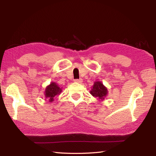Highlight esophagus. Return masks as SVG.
<instances>
[{"instance_id": "34e87169", "label": "esophagus", "mask_w": 156, "mask_h": 156, "mask_svg": "<svg viewBox=\"0 0 156 156\" xmlns=\"http://www.w3.org/2000/svg\"><path fill=\"white\" fill-rule=\"evenodd\" d=\"M74 82H77V83H82V78L76 79V80H74Z\"/></svg>"}]
</instances>
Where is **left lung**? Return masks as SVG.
Returning a JSON list of instances; mask_svg holds the SVG:
<instances>
[{
    "mask_svg": "<svg viewBox=\"0 0 156 156\" xmlns=\"http://www.w3.org/2000/svg\"><path fill=\"white\" fill-rule=\"evenodd\" d=\"M108 90L103 84L100 81H97L92 86L90 94L94 97H97L100 100H104L105 97L107 95Z\"/></svg>",
    "mask_w": 156,
    "mask_h": 156,
    "instance_id": "left-lung-1",
    "label": "left lung"
}]
</instances>
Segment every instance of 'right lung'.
<instances>
[{"instance_id":"add662e5","label":"right lung","mask_w":156,"mask_h":156,"mask_svg":"<svg viewBox=\"0 0 156 156\" xmlns=\"http://www.w3.org/2000/svg\"><path fill=\"white\" fill-rule=\"evenodd\" d=\"M62 91V88H59L57 84L55 82H51L50 84L45 88V97L49 102H52L54 101V98L55 96L60 94Z\"/></svg>"}]
</instances>
